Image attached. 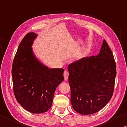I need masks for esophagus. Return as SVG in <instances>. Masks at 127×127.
<instances>
[{
	"label": "esophagus",
	"mask_w": 127,
	"mask_h": 127,
	"mask_svg": "<svg viewBox=\"0 0 127 127\" xmlns=\"http://www.w3.org/2000/svg\"><path fill=\"white\" fill-rule=\"evenodd\" d=\"M64 77V80H67L68 79V76H69V73L67 70H65L64 71L63 73Z\"/></svg>",
	"instance_id": "esophagus-1"
}]
</instances>
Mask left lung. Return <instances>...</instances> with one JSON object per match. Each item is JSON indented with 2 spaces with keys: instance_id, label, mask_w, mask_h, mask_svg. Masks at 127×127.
<instances>
[{
  "instance_id": "1",
  "label": "left lung",
  "mask_w": 127,
  "mask_h": 127,
  "mask_svg": "<svg viewBox=\"0 0 127 127\" xmlns=\"http://www.w3.org/2000/svg\"><path fill=\"white\" fill-rule=\"evenodd\" d=\"M68 81L73 109L81 114L98 112L113 94L116 63L105 40L99 53L84 57L69 64Z\"/></svg>"
}]
</instances>
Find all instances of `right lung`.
<instances>
[{"instance_id": "obj_1", "label": "right lung", "mask_w": 127, "mask_h": 127, "mask_svg": "<svg viewBox=\"0 0 127 127\" xmlns=\"http://www.w3.org/2000/svg\"><path fill=\"white\" fill-rule=\"evenodd\" d=\"M36 33H27L13 60V91L18 102L33 113H42L52 107L57 87L64 80L62 68L49 69L34 56L32 45Z\"/></svg>"}]
</instances>
